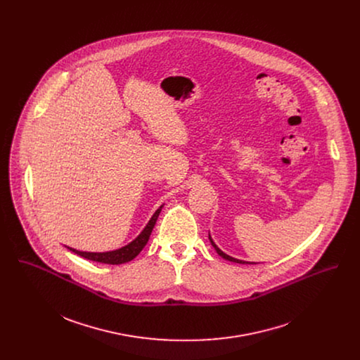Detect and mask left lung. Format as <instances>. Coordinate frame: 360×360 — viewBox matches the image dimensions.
<instances>
[{
	"mask_svg": "<svg viewBox=\"0 0 360 360\" xmlns=\"http://www.w3.org/2000/svg\"><path fill=\"white\" fill-rule=\"evenodd\" d=\"M209 240H210V244L213 245V248L216 250V252L220 255V257H223V259H226V260H230V262H236V263H241V264H245V263H250V262H245V260H240V259H236V257H229L227 254H224L221 250H219L217 248V245L213 243V240L210 238V236H209Z\"/></svg>",
	"mask_w": 360,
	"mask_h": 360,
	"instance_id": "left-lung-1",
	"label": "left lung"
}]
</instances>
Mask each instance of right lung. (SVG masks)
<instances>
[{
  "label": "right lung",
  "instance_id": "right-lung-1",
  "mask_svg": "<svg viewBox=\"0 0 360 360\" xmlns=\"http://www.w3.org/2000/svg\"><path fill=\"white\" fill-rule=\"evenodd\" d=\"M162 206H159V209H156L151 220L144 227V230L140 233V236L136 240H133L130 244H127L126 247H122L116 251H109V252H83V251H77V250H73V248H69V247H68V250H70L72 252H75L79 257L93 260V262L106 263V264H120V263L130 262V260H133L134 257H137L143 251V248L147 245V243L150 240V236L154 230L156 219H158V216L162 210Z\"/></svg>",
  "mask_w": 360,
  "mask_h": 360
}]
</instances>
